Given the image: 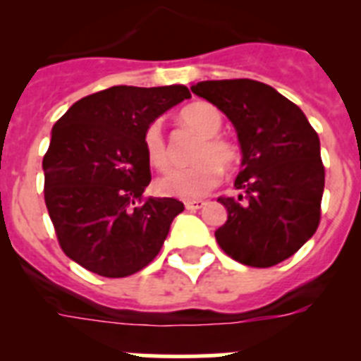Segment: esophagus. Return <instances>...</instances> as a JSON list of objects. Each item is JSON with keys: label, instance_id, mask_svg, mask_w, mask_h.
<instances>
[{"label": "esophagus", "instance_id": "34e87169", "mask_svg": "<svg viewBox=\"0 0 361 361\" xmlns=\"http://www.w3.org/2000/svg\"><path fill=\"white\" fill-rule=\"evenodd\" d=\"M184 206H186V209H190V212H197V209L204 208L206 202H204V200H186Z\"/></svg>", "mask_w": 361, "mask_h": 361}]
</instances>
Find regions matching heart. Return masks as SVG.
<instances>
[{"label":"heart","instance_id":"b5f03b06","mask_svg":"<svg viewBox=\"0 0 361 361\" xmlns=\"http://www.w3.org/2000/svg\"><path fill=\"white\" fill-rule=\"evenodd\" d=\"M180 123L200 135L193 161L195 164L183 170H173L166 173L155 183V188L164 197H178V199H200L208 195L213 188L222 180V168L229 170L238 162L240 152L237 145L229 139L220 137V130L224 119L213 104L197 101L184 106L178 114ZM142 146L149 164L164 171L171 166L170 149L162 132L161 121H152L142 133Z\"/></svg>","mask_w":361,"mask_h":361}]
</instances>
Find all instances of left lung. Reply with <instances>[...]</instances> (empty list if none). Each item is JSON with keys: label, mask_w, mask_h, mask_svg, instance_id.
<instances>
[{"label": "left lung", "mask_w": 361, "mask_h": 361, "mask_svg": "<svg viewBox=\"0 0 361 361\" xmlns=\"http://www.w3.org/2000/svg\"><path fill=\"white\" fill-rule=\"evenodd\" d=\"M191 92L224 111L242 149L240 195L216 199L228 209L216 242L244 266L283 262L320 224L325 168L318 133L295 103L260 81H202Z\"/></svg>", "instance_id": "8db88e82"}]
</instances>
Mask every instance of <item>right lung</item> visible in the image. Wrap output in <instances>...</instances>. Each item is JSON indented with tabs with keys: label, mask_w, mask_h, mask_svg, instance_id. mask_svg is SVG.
I'll list each match as a JSON object with an SVG mask.
<instances>
[{
	"label": "right lung",
	"mask_w": 361,
	"mask_h": 361,
	"mask_svg": "<svg viewBox=\"0 0 361 361\" xmlns=\"http://www.w3.org/2000/svg\"><path fill=\"white\" fill-rule=\"evenodd\" d=\"M191 97L183 85L111 86L79 99L54 124L43 157L44 204L61 250L106 279L148 266L184 204L145 197L148 123Z\"/></svg>",
	"instance_id": "1"
}]
</instances>
